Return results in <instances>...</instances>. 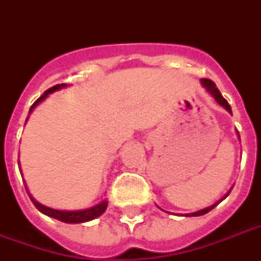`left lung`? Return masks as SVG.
Returning a JSON list of instances; mask_svg holds the SVG:
<instances>
[{
    "label": "left lung",
    "mask_w": 261,
    "mask_h": 261,
    "mask_svg": "<svg viewBox=\"0 0 261 261\" xmlns=\"http://www.w3.org/2000/svg\"><path fill=\"white\" fill-rule=\"evenodd\" d=\"M200 83H202L203 88H206L207 92H208V93H210L211 96H213V97L215 98V101L218 102L219 106H222L223 108H225V110H226L227 112H229V114H231V108H230V106H229V102H227L226 100H225V98L222 97V94H221V92H219V90L217 89V87H215V84L213 83L211 80H207V79H202V80H200ZM237 137H239V138H240L239 131H237ZM230 191H229V192H227V194L225 195V196H223L222 199H219L218 202L214 203V204H211L210 207H206V208H203V210H199V211H195V213H190V214H186V217H199V215L206 214V213H208V211L213 210V208H214V207L217 206V204H219V203L222 202L223 199L226 198L227 195L230 194Z\"/></svg>",
    "instance_id": "obj_1"
}]
</instances>
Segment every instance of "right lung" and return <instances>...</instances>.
Segmentation results:
<instances>
[{
	"label": "right lung",
	"instance_id": "obj_1",
	"mask_svg": "<svg viewBox=\"0 0 261 261\" xmlns=\"http://www.w3.org/2000/svg\"><path fill=\"white\" fill-rule=\"evenodd\" d=\"M66 87H67L66 84H59V85H55V87H53L51 89L46 90V92H44V93H43L42 96H40V97H39L38 100L32 104V107L30 108V114L35 110V107H38L43 100H46V98L48 97V94L54 93L55 90L63 89V88H66ZM18 167H20V165H18ZM27 192H28V195H30L31 200H32V203L35 204V207H36L40 213H43V214L47 215V217L58 219V221L65 223H84V222H88V221H92V219L100 217V215L107 210V206H108L107 199H104V200H101V202L97 203V204H94V206L92 207H88V208H83V210H71V211L57 210V208H51V207L44 206V204H42V203H39L38 200H35L34 196L30 194L28 188H27Z\"/></svg>",
	"mask_w": 261,
	"mask_h": 261
}]
</instances>
